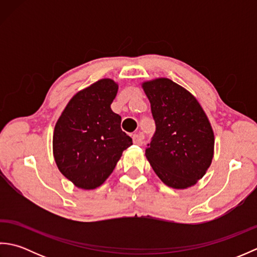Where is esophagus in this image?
I'll use <instances>...</instances> for the list:
<instances>
[{
    "mask_svg": "<svg viewBox=\"0 0 257 257\" xmlns=\"http://www.w3.org/2000/svg\"><path fill=\"white\" fill-rule=\"evenodd\" d=\"M133 140H134L135 145H137V146L143 145V138H141V136L138 135V134H135L133 136Z\"/></svg>",
    "mask_w": 257,
    "mask_h": 257,
    "instance_id": "1",
    "label": "esophagus"
}]
</instances>
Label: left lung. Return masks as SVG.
<instances>
[{
  "label": "left lung",
  "instance_id": "8db88e82",
  "mask_svg": "<svg viewBox=\"0 0 257 257\" xmlns=\"http://www.w3.org/2000/svg\"><path fill=\"white\" fill-rule=\"evenodd\" d=\"M156 132L146 157L161 181L174 189L194 185L209 169L214 134L195 97L168 78L146 81Z\"/></svg>",
  "mask_w": 257,
  "mask_h": 257
}]
</instances>
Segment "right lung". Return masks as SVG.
<instances>
[{
	"instance_id": "right-lung-1",
	"label": "right lung",
	"mask_w": 257,
	"mask_h": 257,
	"mask_svg": "<svg viewBox=\"0 0 257 257\" xmlns=\"http://www.w3.org/2000/svg\"><path fill=\"white\" fill-rule=\"evenodd\" d=\"M118 85L103 78L78 91L55 124L53 152L65 177L76 187L91 190L110 176L133 139L120 128L121 117L110 105Z\"/></svg>"
}]
</instances>
